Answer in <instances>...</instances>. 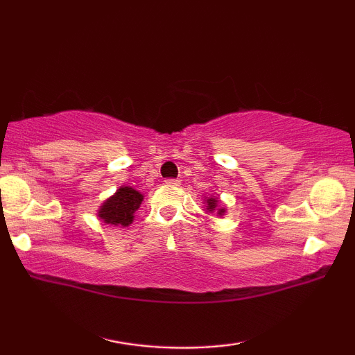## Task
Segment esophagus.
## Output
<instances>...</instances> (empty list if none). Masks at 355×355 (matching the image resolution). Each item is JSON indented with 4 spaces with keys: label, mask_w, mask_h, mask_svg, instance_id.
<instances>
[{
    "label": "esophagus",
    "mask_w": 355,
    "mask_h": 355,
    "mask_svg": "<svg viewBox=\"0 0 355 355\" xmlns=\"http://www.w3.org/2000/svg\"><path fill=\"white\" fill-rule=\"evenodd\" d=\"M166 184H169V186H180V180H177V178H167V180H166Z\"/></svg>",
    "instance_id": "obj_1"
}]
</instances>
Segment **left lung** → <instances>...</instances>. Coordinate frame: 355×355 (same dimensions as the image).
<instances>
[{
    "label": "left lung",
    "instance_id": "obj_1",
    "mask_svg": "<svg viewBox=\"0 0 355 355\" xmlns=\"http://www.w3.org/2000/svg\"><path fill=\"white\" fill-rule=\"evenodd\" d=\"M207 211L208 213H218L219 216H224L225 207H219V199L218 197H208L207 199Z\"/></svg>",
    "mask_w": 355,
    "mask_h": 355
}]
</instances>
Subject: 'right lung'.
<instances>
[{
    "instance_id": "1",
    "label": "right lung",
    "mask_w": 355,
    "mask_h": 355,
    "mask_svg": "<svg viewBox=\"0 0 355 355\" xmlns=\"http://www.w3.org/2000/svg\"><path fill=\"white\" fill-rule=\"evenodd\" d=\"M144 196L130 186H120L116 194L103 202L98 208V218L105 224L128 227L135 220V213L139 209Z\"/></svg>"
}]
</instances>
